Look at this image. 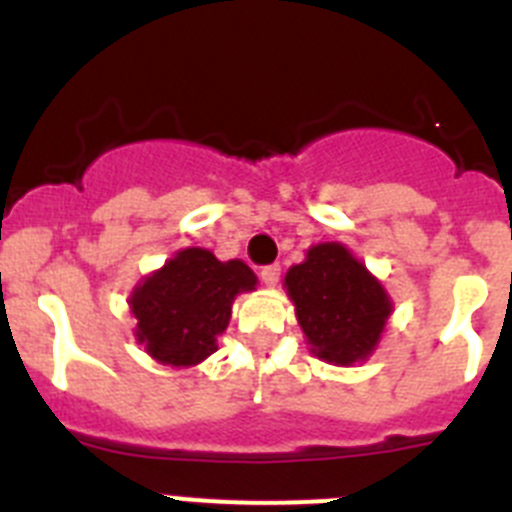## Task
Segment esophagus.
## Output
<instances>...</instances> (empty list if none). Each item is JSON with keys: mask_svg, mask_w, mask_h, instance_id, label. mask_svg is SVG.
I'll use <instances>...</instances> for the list:
<instances>
[{"mask_svg": "<svg viewBox=\"0 0 512 512\" xmlns=\"http://www.w3.org/2000/svg\"><path fill=\"white\" fill-rule=\"evenodd\" d=\"M279 277H282V266L279 264H269V266H261V279H264V284H277Z\"/></svg>", "mask_w": 512, "mask_h": 512, "instance_id": "34e87169", "label": "esophagus"}]
</instances>
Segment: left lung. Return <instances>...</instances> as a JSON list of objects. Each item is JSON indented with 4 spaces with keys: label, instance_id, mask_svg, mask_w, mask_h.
Wrapping results in <instances>:
<instances>
[{
    "label": "left lung",
    "instance_id": "1",
    "mask_svg": "<svg viewBox=\"0 0 512 512\" xmlns=\"http://www.w3.org/2000/svg\"><path fill=\"white\" fill-rule=\"evenodd\" d=\"M312 351L330 364H354L377 346L392 305L382 284L341 243H320L284 277Z\"/></svg>",
    "mask_w": 512,
    "mask_h": 512
}]
</instances>
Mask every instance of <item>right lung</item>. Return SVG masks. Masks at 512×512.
I'll return each instance as SVG.
<instances>
[{
  "mask_svg": "<svg viewBox=\"0 0 512 512\" xmlns=\"http://www.w3.org/2000/svg\"><path fill=\"white\" fill-rule=\"evenodd\" d=\"M256 287L243 261H217L205 248H184L130 297L140 343L171 366L200 364L215 354L238 292Z\"/></svg>",
  "mask_w": 512,
  "mask_h": 512,
  "instance_id": "add662e5",
  "label": "right lung"
}]
</instances>
